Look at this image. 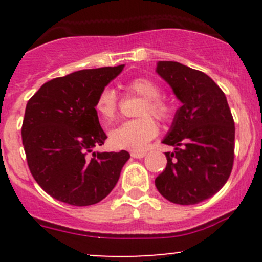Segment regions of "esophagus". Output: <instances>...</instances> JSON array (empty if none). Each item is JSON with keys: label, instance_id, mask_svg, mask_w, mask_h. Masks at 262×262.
Instances as JSON below:
<instances>
[{"label": "esophagus", "instance_id": "34e87169", "mask_svg": "<svg viewBox=\"0 0 262 262\" xmlns=\"http://www.w3.org/2000/svg\"><path fill=\"white\" fill-rule=\"evenodd\" d=\"M130 155L133 158H143L147 155V152H132Z\"/></svg>", "mask_w": 262, "mask_h": 262}]
</instances>
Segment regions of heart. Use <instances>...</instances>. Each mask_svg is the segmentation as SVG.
<instances>
[{
    "label": "heart",
    "mask_w": 262,
    "mask_h": 262,
    "mask_svg": "<svg viewBox=\"0 0 262 262\" xmlns=\"http://www.w3.org/2000/svg\"><path fill=\"white\" fill-rule=\"evenodd\" d=\"M125 89L143 97V104L138 113L142 118L124 121L113 129L110 133V141L116 148L142 150L158 133L157 124L148 115L150 114L158 120H167L172 115V105L167 99L160 96V86L149 78H133L125 84ZM116 107L118 105L115 92L110 89L102 90L95 104V110L101 120L105 123L112 121L115 118Z\"/></svg>",
    "instance_id": "1"
}]
</instances>
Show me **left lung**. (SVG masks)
Here are the masks:
<instances>
[{
  "mask_svg": "<svg viewBox=\"0 0 262 262\" xmlns=\"http://www.w3.org/2000/svg\"><path fill=\"white\" fill-rule=\"evenodd\" d=\"M156 72L181 102L162 143L167 165L155 184L171 203L192 205L224 186L234 158V121L226 95L212 78L179 62L160 60Z\"/></svg>",
  "mask_w": 262,
  "mask_h": 262,
  "instance_id": "obj_1",
  "label": "left lung"
}]
</instances>
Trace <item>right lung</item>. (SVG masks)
Returning <instances> with one entry per match:
<instances>
[{"label":"right lung","instance_id":"add662e5","mask_svg":"<svg viewBox=\"0 0 262 262\" xmlns=\"http://www.w3.org/2000/svg\"><path fill=\"white\" fill-rule=\"evenodd\" d=\"M124 70H82L44 83L26 104L21 137L29 168L41 189L76 207L96 204L110 194L130 155L94 152L107 138L95 104Z\"/></svg>","mask_w":262,"mask_h":262}]
</instances>
